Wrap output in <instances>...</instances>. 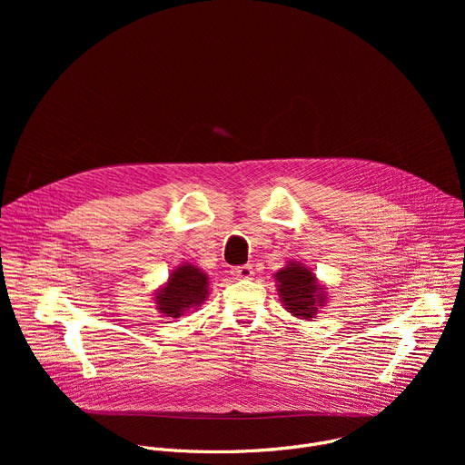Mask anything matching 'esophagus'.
Wrapping results in <instances>:
<instances>
[{
    "label": "esophagus",
    "instance_id": "1",
    "mask_svg": "<svg viewBox=\"0 0 465 465\" xmlns=\"http://www.w3.org/2000/svg\"><path fill=\"white\" fill-rule=\"evenodd\" d=\"M232 272H233V276H237L241 280H250L253 276L252 264H241V267H235Z\"/></svg>",
    "mask_w": 465,
    "mask_h": 465
}]
</instances>
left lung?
Listing matches in <instances>:
<instances>
[{
  "instance_id": "8db88e82",
  "label": "left lung",
  "mask_w": 465,
  "mask_h": 465,
  "mask_svg": "<svg viewBox=\"0 0 465 465\" xmlns=\"http://www.w3.org/2000/svg\"><path fill=\"white\" fill-rule=\"evenodd\" d=\"M280 296L285 302L289 312L302 318H312L318 309L316 303H322V292L314 282V274L302 267V264L291 262L289 267L276 274Z\"/></svg>"
}]
</instances>
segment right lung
I'll return each instance as SVG.
<instances>
[{"mask_svg":"<svg viewBox=\"0 0 465 465\" xmlns=\"http://www.w3.org/2000/svg\"><path fill=\"white\" fill-rule=\"evenodd\" d=\"M208 294V276L193 264L176 269L167 287L158 294V309L167 316H180L189 307H198Z\"/></svg>","mask_w":465,"mask_h":465,"instance_id":"right-lung-1","label":"right lung"}]
</instances>
